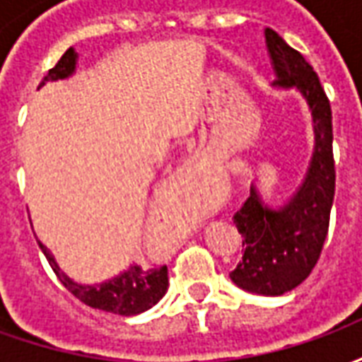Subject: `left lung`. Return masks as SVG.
<instances>
[{
    "instance_id": "obj_1",
    "label": "left lung",
    "mask_w": 362,
    "mask_h": 362,
    "mask_svg": "<svg viewBox=\"0 0 362 362\" xmlns=\"http://www.w3.org/2000/svg\"><path fill=\"white\" fill-rule=\"evenodd\" d=\"M266 40L277 74L273 85L300 89L316 134L310 170L291 204L272 207L252 186L250 196L233 217L244 254L230 279L248 293L277 296L310 275L326 243L335 194L334 127L326 90L310 64L272 28H266Z\"/></svg>"
}]
</instances>
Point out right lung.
Instances as JSON below:
<instances>
[{
    "label": "right lung",
    "mask_w": 362,
    "mask_h": 362,
    "mask_svg": "<svg viewBox=\"0 0 362 362\" xmlns=\"http://www.w3.org/2000/svg\"><path fill=\"white\" fill-rule=\"evenodd\" d=\"M75 59H77V56H75L74 48H69L40 81V87L46 81L64 79L67 75L74 74ZM38 246L44 252V256L48 259L54 273L58 275V279L62 281V285L75 298H79L81 303H85L90 308L112 312V314H119V316H134V314L149 310L151 306H155L165 296L166 288H168V269H166V266H132L127 272L114 277V279L104 281L98 285H81V283H75L74 279H69L64 272H59L58 264L52 258L50 250L42 243H38Z\"/></svg>",
    "instance_id": "right-lung-1"
}]
</instances>
